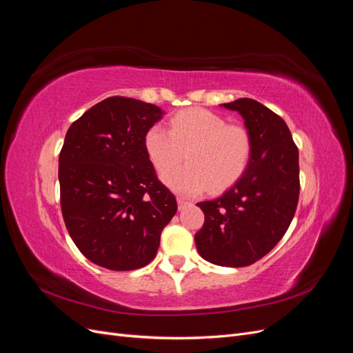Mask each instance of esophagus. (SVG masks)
<instances>
[{"label": "esophagus", "mask_w": 353, "mask_h": 353, "mask_svg": "<svg viewBox=\"0 0 353 353\" xmlns=\"http://www.w3.org/2000/svg\"><path fill=\"white\" fill-rule=\"evenodd\" d=\"M176 201H178V209H179V210H183L187 205H190V201L185 200V199H183V197H178Z\"/></svg>", "instance_id": "1"}]
</instances>
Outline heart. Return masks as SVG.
<instances>
[{
    "label": "heart",
    "mask_w": 353,
    "mask_h": 353,
    "mask_svg": "<svg viewBox=\"0 0 353 353\" xmlns=\"http://www.w3.org/2000/svg\"><path fill=\"white\" fill-rule=\"evenodd\" d=\"M144 148L159 174L182 161L187 152L189 165L168 170L163 181L176 193L193 196L236 183L250 162L252 140L243 126L228 125L216 113L188 109L172 116L169 130L162 125L148 128Z\"/></svg>",
    "instance_id": "obj_1"
}]
</instances>
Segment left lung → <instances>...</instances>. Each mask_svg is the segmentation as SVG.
Returning a JSON list of instances; mask_svg holds the SVG:
<instances>
[{
    "mask_svg": "<svg viewBox=\"0 0 353 353\" xmlns=\"http://www.w3.org/2000/svg\"><path fill=\"white\" fill-rule=\"evenodd\" d=\"M221 105L244 119L252 156L225 193L197 203L205 223L194 240L203 259L239 268L263 258L290 225L301 188L299 150L287 123L259 101L239 99Z\"/></svg>",
    "mask_w": 353,
    "mask_h": 353,
    "instance_id": "left-lung-1",
    "label": "left lung"
}]
</instances>
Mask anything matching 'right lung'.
Returning a JSON list of instances; mask_svg holds the SVG:
<instances>
[{
  "instance_id": "1",
  "label": "right lung",
  "mask_w": 353,
  "mask_h": 353,
  "mask_svg": "<svg viewBox=\"0 0 353 353\" xmlns=\"http://www.w3.org/2000/svg\"><path fill=\"white\" fill-rule=\"evenodd\" d=\"M165 112L154 104L109 97L74 121L59 157L66 228L85 258L112 271L150 263L160 234L176 213L160 183L144 135Z\"/></svg>"
}]
</instances>
